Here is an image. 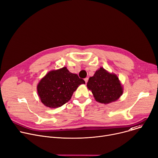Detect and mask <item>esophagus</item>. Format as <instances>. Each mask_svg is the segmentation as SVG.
<instances>
[{"label":"esophagus","mask_w":158,"mask_h":158,"mask_svg":"<svg viewBox=\"0 0 158 158\" xmlns=\"http://www.w3.org/2000/svg\"><path fill=\"white\" fill-rule=\"evenodd\" d=\"M84 81H85V83H87V82H88V77L85 78V79H84Z\"/></svg>","instance_id":"34e87169"}]
</instances>
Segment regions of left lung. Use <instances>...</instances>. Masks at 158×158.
Segmentation results:
<instances>
[{
    "label": "left lung",
    "instance_id": "8db88e82",
    "mask_svg": "<svg viewBox=\"0 0 158 158\" xmlns=\"http://www.w3.org/2000/svg\"><path fill=\"white\" fill-rule=\"evenodd\" d=\"M94 97L99 103L107 104L116 101L122 94L123 88L118 77L101 67L96 70L87 83Z\"/></svg>",
    "mask_w": 158,
    "mask_h": 158
}]
</instances>
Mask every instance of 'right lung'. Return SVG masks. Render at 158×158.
<instances>
[{
  "label": "right lung",
  "mask_w": 158,
  "mask_h": 158,
  "mask_svg": "<svg viewBox=\"0 0 158 158\" xmlns=\"http://www.w3.org/2000/svg\"><path fill=\"white\" fill-rule=\"evenodd\" d=\"M82 84H85L82 79L64 67L49 72L38 84L37 91L41 102L46 106L57 108L68 102Z\"/></svg>",
  "instance_id": "right-lung-1"
}]
</instances>
